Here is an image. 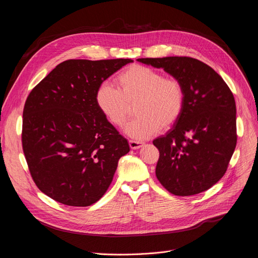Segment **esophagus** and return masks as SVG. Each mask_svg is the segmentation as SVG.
<instances>
[{
  "label": "esophagus",
  "instance_id": "1",
  "mask_svg": "<svg viewBox=\"0 0 258 258\" xmlns=\"http://www.w3.org/2000/svg\"><path fill=\"white\" fill-rule=\"evenodd\" d=\"M129 146L131 149L136 150V149H140L144 146L143 142H136V141H129Z\"/></svg>",
  "mask_w": 258,
  "mask_h": 258
}]
</instances>
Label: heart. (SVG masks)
Returning <instances> with one entry per match:
<instances>
[{"mask_svg": "<svg viewBox=\"0 0 258 258\" xmlns=\"http://www.w3.org/2000/svg\"><path fill=\"white\" fill-rule=\"evenodd\" d=\"M102 82L96 92V103L108 122L122 127L135 104V114L125 132L135 140H146L158 130L169 128L184 107V89L176 78L151 68L134 64L120 72L115 79Z\"/></svg>", "mask_w": 258, "mask_h": 258, "instance_id": "b5f03b06", "label": "heart"}]
</instances>
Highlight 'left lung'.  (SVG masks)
<instances>
[{"instance_id":"8db88e82","label":"left lung","mask_w":258,"mask_h":258,"mask_svg":"<svg viewBox=\"0 0 258 258\" xmlns=\"http://www.w3.org/2000/svg\"><path fill=\"white\" fill-rule=\"evenodd\" d=\"M138 61L163 69L184 89L179 118L153 141L160 154L157 179L176 196L207 190L224 176L236 146V107L230 88L198 59L172 56Z\"/></svg>"}]
</instances>
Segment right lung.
Listing matches in <instances>:
<instances>
[{"mask_svg":"<svg viewBox=\"0 0 258 258\" xmlns=\"http://www.w3.org/2000/svg\"><path fill=\"white\" fill-rule=\"evenodd\" d=\"M132 59H71L27 98L23 150L37 187L69 206H89L109 187L126 139L99 109V85Z\"/></svg>","mask_w":258,"mask_h":258,"instance_id":"add662e5","label":"right lung"}]
</instances>
